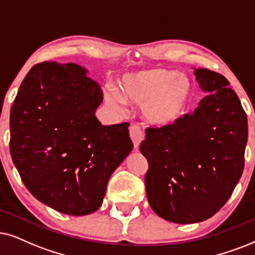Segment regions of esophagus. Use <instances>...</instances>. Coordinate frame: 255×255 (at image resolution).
<instances>
[{"label": "esophagus", "instance_id": "obj_1", "mask_svg": "<svg viewBox=\"0 0 255 255\" xmlns=\"http://www.w3.org/2000/svg\"><path fill=\"white\" fill-rule=\"evenodd\" d=\"M129 135H130L131 141H133L134 143V148L137 150L138 146H140V142L143 140L142 130H141V128L138 127L137 125H133L130 126L129 128Z\"/></svg>", "mask_w": 255, "mask_h": 255}]
</instances>
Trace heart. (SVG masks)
Here are the masks:
<instances>
[{
  "label": "heart",
  "instance_id": "heart-1",
  "mask_svg": "<svg viewBox=\"0 0 255 255\" xmlns=\"http://www.w3.org/2000/svg\"><path fill=\"white\" fill-rule=\"evenodd\" d=\"M119 92L107 93L113 107L120 109L122 100L134 105H142V114L155 126L175 124L188 111L194 88L188 76L161 67H151L128 73L119 82Z\"/></svg>",
  "mask_w": 255,
  "mask_h": 255
}]
</instances>
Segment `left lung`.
<instances>
[{"label": "left lung", "mask_w": 255, "mask_h": 255, "mask_svg": "<svg viewBox=\"0 0 255 255\" xmlns=\"http://www.w3.org/2000/svg\"><path fill=\"white\" fill-rule=\"evenodd\" d=\"M194 74L207 95L175 124L147 128L140 144L148 202L175 224L207 220L226 204L243 174L248 137L247 115L226 77L205 68Z\"/></svg>", "instance_id": "obj_1"}]
</instances>
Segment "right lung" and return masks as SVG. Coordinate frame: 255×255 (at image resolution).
<instances>
[{
  "label": "right lung",
  "instance_id": "1",
  "mask_svg": "<svg viewBox=\"0 0 255 255\" xmlns=\"http://www.w3.org/2000/svg\"><path fill=\"white\" fill-rule=\"evenodd\" d=\"M102 90L76 63L29 70L10 111V154L42 204L68 215L100 208L108 180L133 149L129 124L102 126Z\"/></svg>",
  "mask_w": 255,
  "mask_h": 255
}]
</instances>
